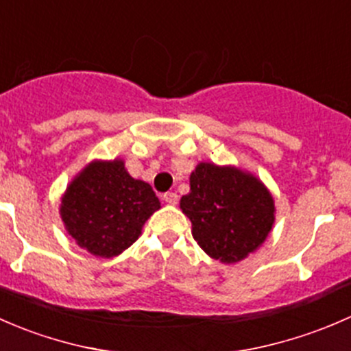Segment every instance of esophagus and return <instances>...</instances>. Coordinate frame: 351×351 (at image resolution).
I'll return each mask as SVG.
<instances>
[{"label": "esophagus", "mask_w": 351, "mask_h": 351, "mask_svg": "<svg viewBox=\"0 0 351 351\" xmlns=\"http://www.w3.org/2000/svg\"><path fill=\"white\" fill-rule=\"evenodd\" d=\"M164 201L167 202V204L176 206L177 201H179V196H177L176 193H165V194H164Z\"/></svg>", "instance_id": "esophagus-1"}]
</instances>
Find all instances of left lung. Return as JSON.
<instances>
[{"mask_svg":"<svg viewBox=\"0 0 351 351\" xmlns=\"http://www.w3.org/2000/svg\"><path fill=\"white\" fill-rule=\"evenodd\" d=\"M189 186L180 209L211 258L237 263L262 247L276 223V202L258 177L237 165L199 162Z\"/></svg>","mask_w":351,"mask_h":351,"instance_id":"1","label":"left lung"}]
</instances>
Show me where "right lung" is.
I'll return each mask as SVG.
<instances>
[{
	"label": "right lung",
	"mask_w": 351,
	"mask_h": 351,
	"mask_svg": "<svg viewBox=\"0 0 351 351\" xmlns=\"http://www.w3.org/2000/svg\"><path fill=\"white\" fill-rule=\"evenodd\" d=\"M160 201L145 180L133 179L123 158L89 162L67 184L59 215L75 243L113 258L132 247Z\"/></svg>",
	"instance_id": "right-lung-1"
}]
</instances>
